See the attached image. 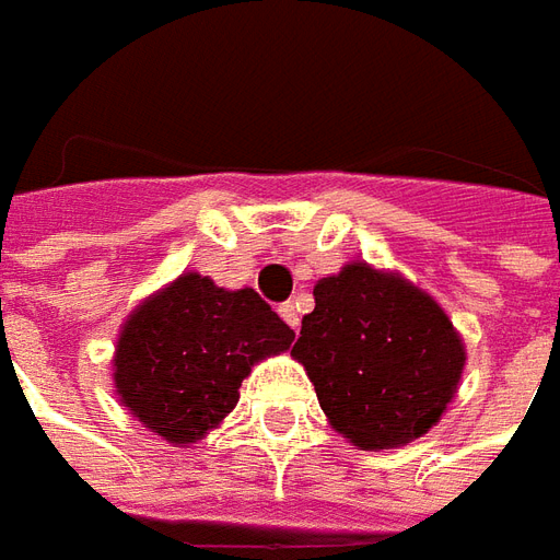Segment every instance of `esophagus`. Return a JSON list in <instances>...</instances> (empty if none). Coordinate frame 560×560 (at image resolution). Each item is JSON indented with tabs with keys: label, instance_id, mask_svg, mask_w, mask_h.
I'll return each mask as SVG.
<instances>
[{
	"label": "esophagus",
	"instance_id": "esophagus-1",
	"mask_svg": "<svg viewBox=\"0 0 560 560\" xmlns=\"http://www.w3.org/2000/svg\"><path fill=\"white\" fill-rule=\"evenodd\" d=\"M280 316L287 319L289 328H295L299 331V325H301V316H299V307L292 304V301H287V304H280Z\"/></svg>",
	"mask_w": 560,
	"mask_h": 560
}]
</instances>
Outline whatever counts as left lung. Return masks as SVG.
Wrapping results in <instances>:
<instances>
[{
	"instance_id": "1",
	"label": "left lung",
	"mask_w": 560,
	"mask_h": 560,
	"mask_svg": "<svg viewBox=\"0 0 560 560\" xmlns=\"http://www.w3.org/2000/svg\"><path fill=\"white\" fill-rule=\"evenodd\" d=\"M292 355L331 425L362 446L422 438L458 388L464 347L438 301L355 261L313 289Z\"/></svg>"
}]
</instances>
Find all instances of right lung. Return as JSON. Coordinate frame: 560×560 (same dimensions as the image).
I'll use <instances>...</instances> for the list:
<instances>
[{
	"instance_id": "obj_1",
	"label": "right lung",
	"mask_w": 560,
	"mask_h": 560,
	"mask_svg": "<svg viewBox=\"0 0 560 560\" xmlns=\"http://www.w3.org/2000/svg\"><path fill=\"white\" fill-rule=\"evenodd\" d=\"M292 340L256 289L225 292L184 273L122 325L114 383L138 422L172 443H196L235 410L249 368Z\"/></svg>"
}]
</instances>
